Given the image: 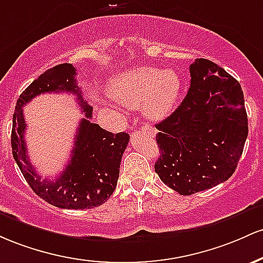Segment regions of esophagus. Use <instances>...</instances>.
Here are the masks:
<instances>
[{"mask_svg":"<svg viewBox=\"0 0 263 263\" xmlns=\"http://www.w3.org/2000/svg\"><path fill=\"white\" fill-rule=\"evenodd\" d=\"M145 126H146V128H147V129H149V130H150V132H153V128H152V126H149V125H145Z\"/></svg>","mask_w":263,"mask_h":263,"instance_id":"34e87169","label":"esophagus"}]
</instances>
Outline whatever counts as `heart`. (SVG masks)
<instances>
[{
  "label": "heart",
  "mask_w": 263,
  "mask_h": 263,
  "mask_svg": "<svg viewBox=\"0 0 263 263\" xmlns=\"http://www.w3.org/2000/svg\"><path fill=\"white\" fill-rule=\"evenodd\" d=\"M110 92L119 104L138 107L149 119L166 117L180 93V79L174 70L138 67L119 73L111 81Z\"/></svg>",
  "instance_id": "b5f03b06"
}]
</instances>
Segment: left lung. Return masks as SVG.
I'll return each instance as SVG.
<instances>
[{
  "label": "left lung",
  "mask_w": 263,
  "mask_h": 263,
  "mask_svg": "<svg viewBox=\"0 0 263 263\" xmlns=\"http://www.w3.org/2000/svg\"><path fill=\"white\" fill-rule=\"evenodd\" d=\"M190 76L181 104L155 125L160 149L155 173L186 196L226 181L249 134L243 92L234 77L205 58L190 64Z\"/></svg>",
  "instance_id": "obj_1"
}]
</instances>
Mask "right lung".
<instances>
[{
    "label": "right lung",
    "mask_w": 263,
    "mask_h": 263,
    "mask_svg": "<svg viewBox=\"0 0 263 263\" xmlns=\"http://www.w3.org/2000/svg\"><path fill=\"white\" fill-rule=\"evenodd\" d=\"M76 74L72 64H58L23 90L14 108L11 145L21 173L41 199L61 209L84 210L100 206L114 193L120 161L130 137L128 133L113 134L90 122L93 108L83 99ZM52 91L74 93L82 112L86 113L77 129L71 160L54 182L42 180L29 161L24 141L27 124L22 109L34 96Z\"/></svg>",
    "instance_id": "obj_1"
}]
</instances>
